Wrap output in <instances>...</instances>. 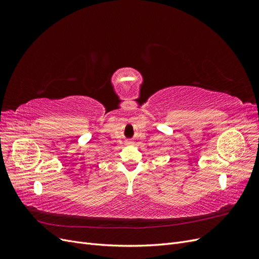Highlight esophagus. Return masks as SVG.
Segmentation results:
<instances>
[{"label":"esophagus","mask_w":259,"mask_h":259,"mask_svg":"<svg viewBox=\"0 0 259 259\" xmlns=\"http://www.w3.org/2000/svg\"><path fill=\"white\" fill-rule=\"evenodd\" d=\"M125 145L132 146V145H134V142H131V140H126V142H125Z\"/></svg>","instance_id":"1"}]
</instances>
